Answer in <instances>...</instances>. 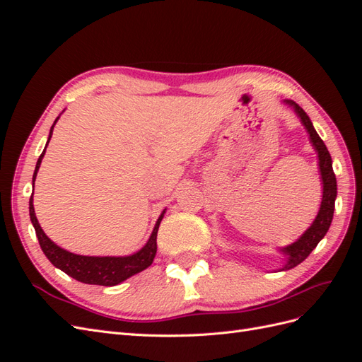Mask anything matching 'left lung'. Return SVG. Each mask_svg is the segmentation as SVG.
I'll return each instance as SVG.
<instances>
[{"label": "left lung", "instance_id": "1", "mask_svg": "<svg viewBox=\"0 0 362 362\" xmlns=\"http://www.w3.org/2000/svg\"><path fill=\"white\" fill-rule=\"evenodd\" d=\"M284 104H287L288 107L293 108L294 113L300 119L302 125L305 127L306 133L310 136L311 145L317 152V157H319V170H320L322 184H323V194H322L319 213H317L311 226L306 229V231L296 240L294 243L278 249L281 254L286 257V262H284V266L279 269V272L290 270L298 264H300V262L315 249V246L320 243V240L326 235L327 229L331 226L334 210H335V198H337V180L332 169V158H331L329 151H327L320 136L317 134V131L314 129L308 115H306L302 108L291 100H284Z\"/></svg>", "mask_w": 362, "mask_h": 362}]
</instances>
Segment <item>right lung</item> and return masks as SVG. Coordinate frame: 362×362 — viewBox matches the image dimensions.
Returning <instances> with one entry per match:
<instances>
[{
    "instance_id": "obj_1",
    "label": "right lung",
    "mask_w": 362,
    "mask_h": 362,
    "mask_svg": "<svg viewBox=\"0 0 362 362\" xmlns=\"http://www.w3.org/2000/svg\"><path fill=\"white\" fill-rule=\"evenodd\" d=\"M59 117L54 120V124L49 129V137L47 141V146H48L49 139L52 136L54 125H56ZM47 146L40 154V157L36 163L35 173H33V190H35V181L37 177V170L40 168L43 156H45ZM164 213H166V210H163V213L157 218L156 226H154V229H152V234L146 242V245L140 250H137L136 254L127 255V257H87V255L72 254V252L57 246L51 238H48V235L43 233V229L40 228V225L37 222L35 206H33V194L30 198L31 223H33V226H35V231H36L39 245L43 250V254H45L47 258L51 261V264H54L57 269H60L62 272H64L66 275H69L71 278H74L76 281L84 282V284H92V286H104V287L117 286V284L124 282L125 279L136 275V273H140L141 270L148 269L152 264V261H154L156 254H157L158 226H160L161 218L164 217Z\"/></svg>"
}]
</instances>
